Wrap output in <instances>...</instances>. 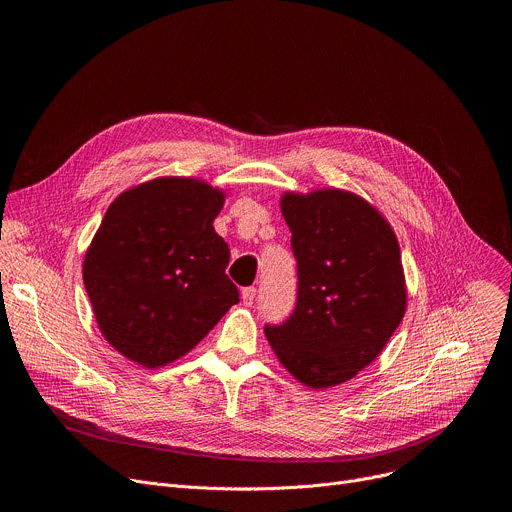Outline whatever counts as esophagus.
Here are the masks:
<instances>
[{
	"label": "esophagus",
	"mask_w": 512,
	"mask_h": 512,
	"mask_svg": "<svg viewBox=\"0 0 512 512\" xmlns=\"http://www.w3.org/2000/svg\"><path fill=\"white\" fill-rule=\"evenodd\" d=\"M255 294H257V289H255V287H245V289L241 291V300H243V304H245V306H253V302H255Z\"/></svg>",
	"instance_id": "obj_1"
}]
</instances>
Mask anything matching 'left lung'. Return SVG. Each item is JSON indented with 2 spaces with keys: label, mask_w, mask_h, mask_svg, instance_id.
Listing matches in <instances>:
<instances>
[{
  "label": "left lung",
  "mask_w": 512,
  "mask_h": 512,
  "mask_svg": "<svg viewBox=\"0 0 512 512\" xmlns=\"http://www.w3.org/2000/svg\"><path fill=\"white\" fill-rule=\"evenodd\" d=\"M281 212L298 261V298L265 336L298 381L334 387L371 364L403 320L399 243L377 208L344 190L289 192Z\"/></svg>",
  "instance_id": "obj_1"
}]
</instances>
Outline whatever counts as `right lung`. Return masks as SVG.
I'll return each instance as SVG.
<instances>
[{
	"mask_svg": "<svg viewBox=\"0 0 512 512\" xmlns=\"http://www.w3.org/2000/svg\"><path fill=\"white\" fill-rule=\"evenodd\" d=\"M223 202L200 180L158 178L105 212L83 279L103 336L129 360L164 367L239 304L229 245L212 227Z\"/></svg>",
	"mask_w": 512,
	"mask_h": 512,
	"instance_id": "obj_1",
	"label": "right lung"
}]
</instances>
